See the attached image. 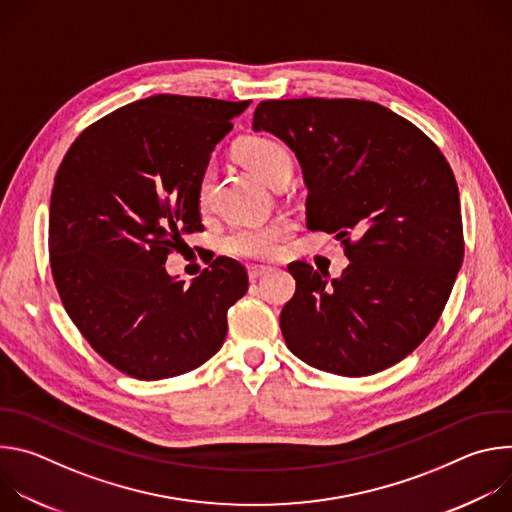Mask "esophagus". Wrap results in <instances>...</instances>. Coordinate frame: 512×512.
I'll list each match as a JSON object with an SVG mask.
<instances>
[{
  "label": "esophagus",
  "instance_id": "34e87169",
  "mask_svg": "<svg viewBox=\"0 0 512 512\" xmlns=\"http://www.w3.org/2000/svg\"><path fill=\"white\" fill-rule=\"evenodd\" d=\"M247 271H249V279L255 281V279H259L261 275H265L267 271H271V267H267V265H249Z\"/></svg>",
  "mask_w": 512,
  "mask_h": 512
}]
</instances>
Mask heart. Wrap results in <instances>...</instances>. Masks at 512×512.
Here are the masks:
<instances>
[{
  "label": "heart",
  "instance_id": "b5f03b06",
  "mask_svg": "<svg viewBox=\"0 0 512 512\" xmlns=\"http://www.w3.org/2000/svg\"><path fill=\"white\" fill-rule=\"evenodd\" d=\"M237 154L241 162L267 184L283 168H291L287 150L279 141L271 137H261V135L245 137L237 145ZM208 184H210V170H206L200 178V190H198L200 200L206 198ZM289 231H291V225L287 221H273V223L255 225V227H239L227 235L225 249L235 257L267 259L279 251Z\"/></svg>",
  "mask_w": 512,
  "mask_h": 512
}]
</instances>
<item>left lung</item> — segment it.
<instances>
[{
    "mask_svg": "<svg viewBox=\"0 0 512 512\" xmlns=\"http://www.w3.org/2000/svg\"><path fill=\"white\" fill-rule=\"evenodd\" d=\"M253 131L296 154L308 229L336 233L350 261L334 279L308 263L287 267L296 279L279 318L287 348L342 377L393 367L431 332L462 267L450 164L423 131L373 101H263Z\"/></svg>",
    "mask_w": 512,
    "mask_h": 512,
    "instance_id": "1",
    "label": "left lung"
}]
</instances>
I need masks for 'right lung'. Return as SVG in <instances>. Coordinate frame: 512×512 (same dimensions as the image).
<instances>
[{
    "label": "right lung",
    "mask_w": 512,
    "mask_h": 512,
    "mask_svg": "<svg viewBox=\"0 0 512 512\" xmlns=\"http://www.w3.org/2000/svg\"><path fill=\"white\" fill-rule=\"evenodd\" d=\"M251 101L154 95L85 129L52 188L48 245L66 314L121 373L160 381L198 369L227 336L249 287L216 257L190 285L166 271L182 237L202 231L200 178Z\"/></svg>",
    "instance_id": "right-lung-1"
}]
</instances>
